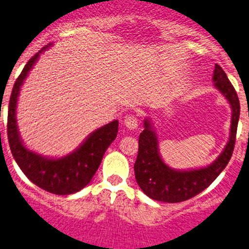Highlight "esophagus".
<instances>
[{"instance_id":"1","label":"esophagus","mask_w":249,"mask_h":249,"mask_svg":"<svg viewBox=\"0 0 249 249\" xmlns=\"http://www.w3.org/2000/svg\"><path fill=\"white\" fill-rule=\"evenodd\" d=\"M124 124L127 129L130 130H135L138 129L139 126V119L136 115H132V114H129L124 118Z\"/></svg>"}]
</instances>
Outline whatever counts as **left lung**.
<instances>
[{"instance_id":"left-lung-1","label":"left lung","mask_w":249,"mask_h":249,"mask_svg":"<svg viewBox=\"0 0 249 249\" xmlns=\"http://www.w3.org/2000/svg\"><path fill=\"white\" fill-rule=\"evenodd\" d=\"M213 80L215 87L229 101L232 109L231 130L226 147L211 164L199 169L176 171L162 161L159 152V140L150 120L143 122L145 129L139 136V152L134 171L139 187L153 200L163 203H180L205 190L225 169L233 152L236 132L240 119V101L233 86L224 70L216 65Z\"/></svg>"}]
</instances>
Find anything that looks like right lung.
Wrapping results in <instances>:
<instances>
[{"mask_svg":"<svg viewBox=\"0 0 249 249\" xmlns=\"http://www.w3.org/2000/svg\"><path fill=\"white\" fill-rule=\"evenodd\" d=\"M46 49L48 46H44L27 62L15 82L9 98L7 135L13 159L28 179L49 193L69 195L83 189L90 182L101 164L107 148L117 138L119 123L118 120H113L109 124L97 129L86 139L85 142L77 150L61 159H48L25 147L19 138L16 119L17 99L19 96L20 86L38 61L39 55Z\"/></svg>","mask_w":249,"mask_h":249,"instance_id":"1","label":"right lung"}]
</instances>
